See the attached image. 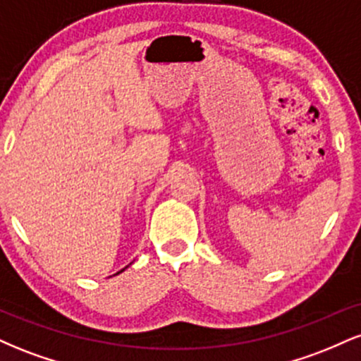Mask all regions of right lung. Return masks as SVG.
I'll return each mask as SVG.
<instances>
[{
    "mask_svg": "<svg viewBox=\"0 0 361 361\" xmlns=\"http://www.w3.org/2000/svg\"><path fill=\"white\" fill-rule=\"evenodd\" d=\"M123 270H126V268H123ZM123 270H120V271H117V275H118V273H122Z\"/></svg>",
    "mask_w": 361,
    "mask_h": 361,
    "instance_id": "obj_1",
    "label": "right lung"
}]
</instances>
